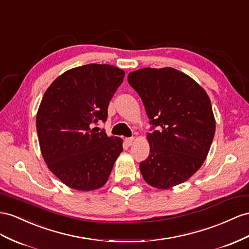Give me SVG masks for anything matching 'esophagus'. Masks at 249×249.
<instances>
[{"mask_svg":"<svg viewBox=\"0 0 249 249\" xmlns=\"http://www.w3.org/2000/svg\"><path fill=\"white\" fill-rule=\"evenodd\" d=\"M125 142H126L127 145L130 146V145L133 144V142H135V138H126L125 139Z\"/></svg>","mask_w":249,"mask_h":249,"instance_id":"obj_1","label":"esophagus"}]
</instances>
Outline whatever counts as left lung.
<instances>
[{
    "mask_svg": "<svg viewBox=\"0 0 249 249\" xmlns=\"http://www.w3.org/2000/svg\"><path fill=\"white\" fill-rule=\"evenodd\" d=\"M128 83L142 99L150 124V152L140 163L145 182L168 189L187 181L205 161L215 131L206 91L189 75L171 67L141 68Z\"/></svg>",
    "mask_w": 249,
    "mask_h": 249,
    "instance_id": "1",
    "label": "left lung"
}]
</instances>
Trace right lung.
I'll use <instances>...</instances> for the list:
<instances>
[{
    "instance_id": "right-lung-1",
    "label": "right lung",
    "mask_w": 249,
    "mask_h": 249,
    "mask_svg": "<svg viewBox=\"0 0 249 249\" xmlns=\"http://www.w3.org/2000/svg\"><path fill=\"white\" fill-rule=\"evenodd\" d=\"M124 75L116 66L88 64L59 75L43 95L36 113L42 156L70 188H101L123 150L122 139L98 132L93 124L106 121L108 104Z\"/></svg>"
}]
</instances>
